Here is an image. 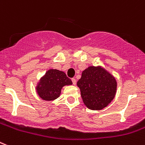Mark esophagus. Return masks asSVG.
Wrapping results in <instances>:
<instances>
[{
	"label": "esophagus",
	"mask_w": 145,
	"mask_h": 145,
	"mask_svg": "<svg viewBox=\"0 0 145 145\" xmlns=\"http://www.w3.org/2000/svg\"><path fill=\"white\" fill-rule=\"evenodd\" d=\"M71 81H72V83L74 84V85H75V84H76V79H75V78L71 79Z\"/></svg>",
	"instance_id": "esophagus-1"
}]
</instances>
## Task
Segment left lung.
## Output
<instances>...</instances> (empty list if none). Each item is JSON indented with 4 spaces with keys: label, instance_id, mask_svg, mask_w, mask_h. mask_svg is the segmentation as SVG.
Wrapping results in <instances>:
<instances>
[{
    "label": "left lung",
    "instance_id": "8db88e82",
    "mask_svg": "<svg viewBox=\"0 0 145 145\" xmlns=\"http://www.w3.org/2000/svg\"><path fill=\"white\" fill-rule=\"evenodd\" d=\"M77 86L87 108L97 110L105 108L114 99L116 81L103 68L91 66L82 71Z\"/></svg>",
    "mask_w": 145,
    "mask_h": 145
}]
</instances>
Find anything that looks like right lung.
Masks as SVG:
<instances>
[{"mask_svg": "<svg viewBox=\"0 0 145 145\" xmlns=\"http://www.w3.org/2000/svg\"><path fill=\"white\" fill-rule=\"evenodd\" d=\"M71 84V80L65 73L57 69H50L41 79L37 87V92L44 100H54L59 97L63 86Z\"/></svg>", "mask_w": 145, "mask_h": 145, "instance_id": "1", "label": "right lung"}]
</instances>
